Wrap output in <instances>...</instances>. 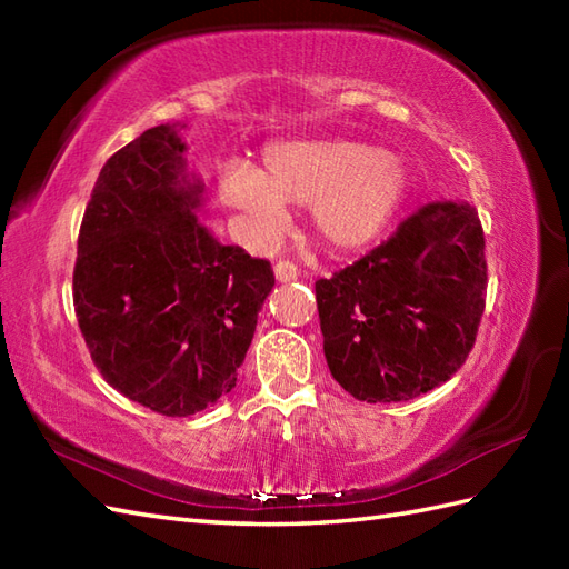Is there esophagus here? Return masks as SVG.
Masks as SVG:
<instances>
[{
    "mask_svg": "<svg viewBox=\"0 0 569 569\" xmlns=\"http://www.w3.org/2000/svg\"><path fill=\"white\" fill-rule=\"evenodd\" d=\"M273 273H276V281H281V283L296 281V278H298V266L293 261H276Z\"/></svg>",
    "mask_w": 569,
    "mask_h": 569,
    "instance_id": "34e87169",
    "label": "esophagus"
}]
</instances>
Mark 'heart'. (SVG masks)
I'll return each mask as SVG.
<instances>
[{"instance_id":"obj_1","label":"heart","mask_w":569,"mask_h":569,"mask_svg":"<svg viewBox=\"0 0 569 569\" xmlns=\"http://www.w3.org/2000/svg\"><path fill=\"white\" fill-rule=\"evenodd\" d=\"M220 198L249 239L283 232L288 204L310 208L312 232L328 249L352 251L377 239L401 208L408 173L393 153L359 141H276L263 171L247 161L220 168Z\"/></svg>"}]
</instances>
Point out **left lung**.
I'll return each instance as SVG.
<instances>
[{
	"label": "left lung",
	"instance_id": "obj_1",
	"mask_svg": "<svg viewBox=\"0 0 569 569\" xmlns=\"http://www.w3.org/2000/svg\"><path fill=\"white\" fill-rule=\"evenodd\" d=\"M325 359L347 393L396 403L465 365L487 298L485 229L475 204L435 200L330 278L316 281Z\"/></svg>",
	"mask_w": 569,
	"mask_h": 569
}]
</instances>
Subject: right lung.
Here are the masks:
<instances>
[{
  "mask_svg": "<svg viewBox=\"0 0 569 569\" xmlns=\"http://www.w3.org/2000/svg\"><path fill=\"white\" fill-rule=\"evenodd\" d=\"M173 127L147 129L102 166L82 214L72 306L107 383L168 418L237 386L276 283L271 263L200 224Z\"/></svg>",
  "mask_w": 569,
  "mask_h": 569,
  "instance_id": "1",
  "label": "right lung"
}]
</instances>
